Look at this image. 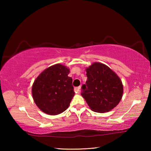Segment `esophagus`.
<instances>
[{"mask_svg":"<svg viewBox=\"0 0 151 151\" xmlns=\"http://www.w3.org/2000/svg\"><path fill=\"white\" fill-rule=\"evenodd\" d=\"M80 89H81V86H78V87H75V91L76 93H80Z\"/></svg>","mask_w":151,"mask_h":151,"instance_id":"obj_1","label":"esophagus"}]
</instances>
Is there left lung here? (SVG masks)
<instances>
[{
  "instance_id": "8db88e82",
  "label": "left lung",
  "mask_w": 151,
  "mask_h": 151,
  "mask_svg": "<svg viewBox=\"0 0 151 151\" xmlns=\"http://www.w3.org/2000/svg\"><path fill=\"white\" fill-rule=\"evenodd\" d=\"M87 81L82 86L81 95L92 111L109 112L121 101L123 85L118 75L109 66L94 63L86 68Z\"/></svg>"
}]
</instances>
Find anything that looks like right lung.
Masks as SVG:
<instances>
[{
    "label": "right lung",
    "instance_id": "right-lung-1",
    "mask_svg": "<svg viewBox=\"0 0 151 151\" xmlns=\"http://www.w3.org/2000/svg\"><path fill=\"white\" fill-rule=\"evenodd\" d=\"M69 68L60 64L42 71L36 78L32 94L37 106L50 115H57L70 105L75 92L73 78L68 76Z\"/></svg>",
    "mask_w": 151,
    "mask_h": 151
}]
</instances>
